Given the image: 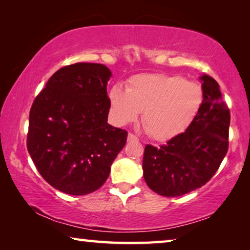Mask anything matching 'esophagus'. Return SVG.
Masks as SVG:
<instances>
[{
    "label": "esophagus",
    "mask_w": 250,
    "mask_h": 250,
    "mask_svg": "<svg viewBox=\"0 0 250 250\" xmlns=\"http://www.w3.org/2000/svg\"><path fill=\"white\" fill-rule=\"evenodd\" d=\"M128 141H130V142H132V141H139V139H138L137 135H134L133 133H129V134H128Z\"/></svg>",
    "instance_id": "34e87169"
}]
</instances>
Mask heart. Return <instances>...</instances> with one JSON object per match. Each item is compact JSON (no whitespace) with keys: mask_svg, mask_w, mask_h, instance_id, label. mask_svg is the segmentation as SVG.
Masks as SVG:
<instances>
[{"mask_svg":"<svg viewBox=\"0 0 250 250\" xmlns=\"http://www.w3.org/2000/svg\"><path fill=\"white\" fill-rule=\"evenodd\" d=\"M204 91L200 83L179 75L140 74L131 77L125 90L115 84L109 103L119 125L138 119L151 138L167 141L185 132L201 111Z\"/></svg>","mask_w":250,"mask_h":250,"instance_id":"1","label":"heart"}]
</instances>
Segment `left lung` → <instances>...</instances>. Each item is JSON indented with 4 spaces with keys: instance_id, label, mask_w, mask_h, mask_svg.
Masks as SVG:
<instances>
[{
    "instance_id": "left-lung-1",
    "label": "left lung",
    "mask_w": 250,
    "mask_h": 250,
    "mask_svg": "<svg viewBox=\"0 0 250 250\" xmlns=\"http://www.w3.org/2000/svg\"><path fill=\"white\" fill-rule=\"evenodd\" d=\"M201 79L204 100L189 128L160 147L146 146L143 176L162 196H181L205 185L228 151L229 109L216 80L207 75Z\"/></svg>"
}]
</instances>
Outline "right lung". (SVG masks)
Here are the masks:
<instances>
[{
  "label": "right lung",
  "mask_w": 250,
  "mask_h": 250,
  "mask_svg": "<svg viewBox=\"0 0 250 250\" xmlns=\"http://www.w3.org/2000/svg\"><path fill=\"white\" fill-rule=\"evenodd\" d=\"M103 64L76 62L57 70L29 111L27 150L43 179L58 191L86 195L104 185L128 132L110 125Z\"/></svg>",
  "instance_id": "obj_1"
}]
</instances>
